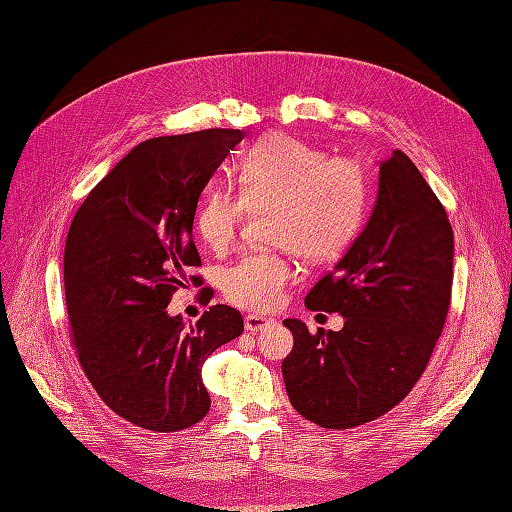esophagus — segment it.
Returning a JSON list of instances; mask_svg holds the SVG:
<instances>
[{
  "instance_id": "1",
  "label": "esophagus",
  "mask_w": 512,
  "mask_h": 512,
  "mask_svg": "<svg viewBox=\"0 0 512 512\" xmlns=\"http://www.w3.org/2000/svg\"><path fill=\"white\" fill-rule=\"evenodd\" d=\"M271 322H273L271 318H265V316H260V314H250V316H245V331L258 333L260 329H265L267 324H271Z\"/></svg>"
}]
</instances>
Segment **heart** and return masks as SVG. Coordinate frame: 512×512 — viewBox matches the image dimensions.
Returning a JSON list of instances; mask_svg holds the SVG:
<instances>
[{
	"instance_id": "1",
	"label": "heart",
	"mask_w": 512,
	"mask_h": 512,
	"mask_svg": "<svg viewBox=\"0 0 512 512\" xmlns=\"http://www.w3.org/2000/svg\"><path fill=\"white\" fill-rule=\"evenodd\" d=\"M232 194L211 188L196 209L198 237L213 252L235 241L247 211H267V235L284 252H250L222 275L230 303L254 312L280 305L294 275L288 252L320 262L342 254L367 209V175L348 158H327L282 132L262 136L235 164Z\"/></svg>"
}]
</instances>
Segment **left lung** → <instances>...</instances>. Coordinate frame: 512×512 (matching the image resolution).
<instances>
[{
    "mask_svg": "<svg viewBox=\"0 0 512 512\" xmlns=\"http://www.w3.org/2000/svg\"><path fill=\"white\" fill-rule=\"evenodd\" d=\"M453 228L404 151L380 162L378 196L361 235L307 292L312 312L344 316L342 331L309 333L286 318L294 346L282 363L290 404L329 429L395 408L423 376L453 286Z\"/></svg>",
    "mask_w": 512,
    "mask_h": 512,
    "instance_id": "8db88e82",
    "label": "left lung"
}]
</instances>
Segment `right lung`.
Instances as JSON below:
<instances>
[{
  "label": "right lung",
  "mask_w": 512,
  "mask_h": 512,
  "mask_svg": "<svg viewBox=\"0 0 512 512\" xmlns=\"http://www.w3.org/2000/svg\"><path fill=\"white\" fill-rule=\"evenodd\" d=\"M241 130L158 136L136 145L76 211L64 252L74 348L104 404L149 431H179L211 408L207 356L243 333V318L211 305L196 324L168 314L200 256L198 198Z\"/></svg>",
  "instance_id": "obj_1"
}]
</instances>
